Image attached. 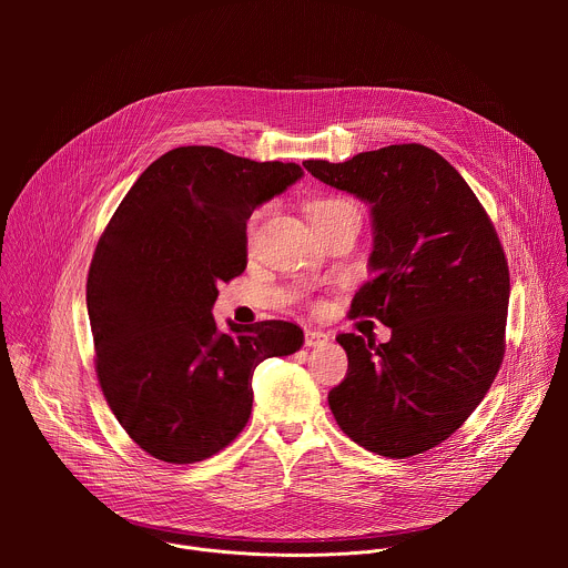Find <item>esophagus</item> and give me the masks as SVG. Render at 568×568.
<instances>
[{"label": "esophagus", "instance_id": "34e87169", "mask_svg": "<svg viewBox=\"0 0 568 568\" xmlns=\"http://www.w3.org/2000/svg\"><path fill=\"white\" fill-rule=\"evenodd\" d=\"M328 335L326 333H318V331H305V346L310 348H316V346H323L328 344Z\"/></svg>", "mask_w": 568, "mask_h": 568}]
</instances>
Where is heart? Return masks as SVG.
I'll return each instance as SVG.
<instances>
[{
    "mask_svg": "<svg viewBox=\"0 0 568 568\" xmlns=\"http://www.w3.org/2000/svg\"><path fill=\"white\" fill-rule=\"evenodd\" d=\"M307 215L312 220L314 226H323V224H331L337 222L342 217H359V209L353 200L348 197H339V195H323V197H314L307 202ZM261 213H254L247 226L250 237L254 235L256 226H258Z\"/></svg>",
    "mask_w": 568,
    "mask_h": 568,
    "instance_id": "1",
    "label": "heart"
}]
</instances>
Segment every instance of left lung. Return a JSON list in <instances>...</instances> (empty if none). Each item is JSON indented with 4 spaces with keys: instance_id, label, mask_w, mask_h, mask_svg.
<instances>
[{
    "instance_id": "obj_1",
    "label": "left lung",
    "mask_w": 568,
    "mask_h": 568,
    "mask_svg": "<svg viewBox=\"0 0 568 568\" xmlns=\"http://www.w3.org/2000/svg\"><path fill=\"white\" fill-rule=\"evenodd\" d=\"M303 166L371 204L373 278L351 316L390 328L386 344L337 337L348 373L328 393L333 416L368 452L423 454L471 416L506 355L510 272L497 229L449 161L420 143Z\"/></svg>"
}]
</instances>
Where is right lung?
I'll return each instance as SVG.
<instances>
[{
	"instance_id": "1",
	"label": "right lung",
	"mask_w": 568,
	"mask_h": 568,
	"mask_svg": "<svg viewBox=\"0 0 568 568\" xmlns=\"http://www.w3.org/2000/svg\"><path fill=\"white\" fill-rule=\"evenodd\" d=\"M303 175L211 145L161 154L105 226L88 276L101 390L150 456L186 465L224 449L252 416V375L301 348L287 321L220 333L217 283L247 267L254 209Z\"/></svg>"
}]
</instances>
